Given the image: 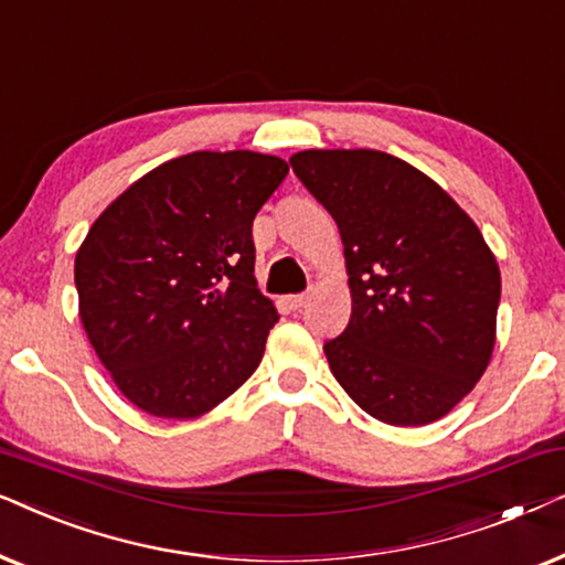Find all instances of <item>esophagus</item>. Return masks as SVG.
<instances>
[{"mask_svg":"<svg viewBox=\"0 0 565 565\" xmlns=\"http://www.w3.org/2000/svg\"><path fill=\"white\" fill-rule=\"evenodd\" d=\"M308 303V296L303 292V296H290V308L292 311H300Z\"/></svg>","mask_w":565,"mask_h":565,"instance_id":"34e87169","label":"esophagus"}]
</instances>
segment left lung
<instances>
[{"label": "left lung", "instance_id": "left-lung-1", "mask_svg": "<svg viewBox=\"0 0 565 565\" xmlns=\"http://www.w3.org/2000/svg\"><path fill=\"white\" fill-rule=\"evenodd\" d=\"M292 172L337 221L352 316L323 344L339 385L393 427H424L473 391L497 344L499 265L473 218L404 159L311 149Z\"/></svg>", "mask_w": 565, "mask_h": 565}]
</instances>
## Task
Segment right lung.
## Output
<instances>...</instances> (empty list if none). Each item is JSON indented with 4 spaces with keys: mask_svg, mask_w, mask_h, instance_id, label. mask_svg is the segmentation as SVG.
<instances>
[{
    "mask_svg": "<svg viewBox=\"0 0 565 565\" xmlns=\"http://www.w3.org/2000/svg\"><path fill=\"white\" fill-rule=\"evenodd\" d=\"M288 164L192 151L113 200L76 252L89 344L130 404L195 419L257 370L277 308L254 277L252 223Z\"/></svg>",
    "mask_w": 565,
    "mask_h": 565,
    "instance_id": "1",
    "label": "right lung"
}]
</instances>
